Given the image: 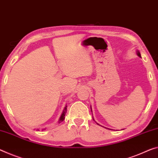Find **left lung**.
<instances>
[{
    "instance_id": "8db88e82",
    "label": "left lung",
    "mask_w": 158,
    "mask_h": 158,
    "mask_svg": "<svg viewBox=\"0 0 158 158\" xmlns=\"http://www.w3.org/2000/svg\"><path fill=\"white\" fill-rule=\"evenodd\" d=\"M137 55H138V56H139V57H141V54H140V52H139V51H137Z\"/></svg>"
}]
</instances>
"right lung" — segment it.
I'll return each mask as SVG.
<instances>
[{"label":"right lung","mask_w":158,"mask_h":158,"mask_svg":"<svg viewBox=\"0 0 158 158\" xmlns=\"http://www.w3.org/2000/svg\"><path fill=\"white\" fill-rule=\"evenodd\" d=\"M66 112H67V106L64 107V111H63V112H62V115H61V117H60V120H59V122H62L64 120V116H65V114H66ZM44 129H43V130Z\"/></svg>","instance_id":"add662e5"}]
</instances>
